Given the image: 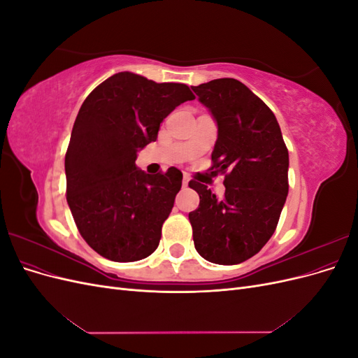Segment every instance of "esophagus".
I'll use <instances>...</instances> for the list:
<instances>
[{
	"label": "esophagus",
	"mask_w": 358,
	"mask_h": 358,
	"mask_svg": "<svg viewBox=\"0 0 358 358\" xmlns=\"http://www.w3.org/2000/svg\"><path fill=\"white\" fill-rule=\"evenodd\" d=\"M188 182H189V176H188V175H183L182 185H183V187H187V185H188Z\"/></svg>",
	"instance_id": "obj_1"
}]
</instances>
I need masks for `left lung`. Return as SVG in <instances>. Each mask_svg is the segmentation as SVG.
I'll return each mask as SVG.
<instances>
[{
	"mask_svg": "<svg viewBox=\"0 0 358 358\" xmlns=\"http://www.w3.org/2000/svg\"><path fill=\"white\" fill-rule=\"evenodd\" d=\"M218 124L212 152L215 173L224 175L218 199L200 182L189 213L197 252L216 264H239L255 255L276 230L288 196V149L267 104L236 79L192 86Z\"/></svg>",
	"mask_w": 358,
	"mask_h": 358,
	"instance_id": "1",
	"label": "left lung"
}]
</instances>
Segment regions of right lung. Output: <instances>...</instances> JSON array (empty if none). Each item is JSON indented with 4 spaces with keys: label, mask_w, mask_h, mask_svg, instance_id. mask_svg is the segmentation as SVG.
Here are the masks:
<instances>
[{
    "label": "right lung",
    "mask_w": 358,
    "mask_h": 358,
    "mask_svg": "<svg viewBox=\"0 0 358 358\" xmlns=\"http://www.w3.org/2000/svg\"><path fill=\"white\" fill-rule=\"evenodd\" d=\"M194 99L187 85L129 71L86 96L66 154V196L80 236L101 257L137 262L157 249L182 171L146 175L136 167L137 150L155 142L162 119Z\"/></svg>",
    "instance_id": "add662e5"
}]
</instances>
